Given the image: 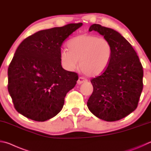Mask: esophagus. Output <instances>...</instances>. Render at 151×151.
Here are the masks:
<instances>
[{
    "instance_id": "esophagus-1",
    "label": "esophagus",
    "mask_w": 151,
    "mask_h": 151,
    "mask_svg": "<svg viewBox=\"0 0 151 151\" xmlns=\"http://www.w3.org/2000/svg\"><path fill=\"white\" fill-rule=\"evenodd\" d=\"M87 80L84 77H79L78 78V80L77 81V84H83V83H85V82H86Z\"/></svg>"
}]
</instances>
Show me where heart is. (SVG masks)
I'll list each match as a JSON object with an SVG mask.
<instances>
[{
	"instance_id": "obj_1",
	"label": "heart",
	"mask_w": 151,
	"mask_h": 151,
	"mask_svg": "<svg viewBox=\"0 0 151 151\" xmlns=\"http://www.w3.org/2000/svg\"><path fill=\"white\" fill-rule=\"evenodd\" d=\"M68 50L63 49L60 60L65 69L75 70L78 67L85 75H99L105 71L110 63L113 46L108 40L91 34H82L68 42Z\"/></svg>"
}]
</instances>
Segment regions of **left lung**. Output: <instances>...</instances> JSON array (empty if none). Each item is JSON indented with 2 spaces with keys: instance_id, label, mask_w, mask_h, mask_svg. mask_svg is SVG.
I'll list each match as a JSON object with an SVG mask.
<instances>
[{
  "instance_id": "left-lung-1",
  "label": "left lung",
  "mask_w": 151,
  "mask_h": 151,
  "mask_svg": "<svg viewBox=\"0 0 151 151\" xmlns=\"http://www.w3.org/2000/svg\"><path fill=\"white\" fill-rule=\"evenodd\" d=\"M98 32L113 46L108 67L91 79L93 92L87 102L92 113L106 122H115L137 108L143 84V70L132 46L119 32L94 24L89 32Z\"/></svg>"
}]
</instances>
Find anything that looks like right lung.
<instances>
[{
  "mask_svg": "<svg viewBox=\"0 0 151 151\" xmlns=\"http://www.w3.org/2000/svg\"><path fill=\"white\" fill-rule=\"evenodd\" d=\"M83 23L41 30L18 47L8 69V90L18 113L36 122L58 114L67 93L76 84L77 73L65 70L61 47Z\"/></svg>",
  "mask_w": 151,
  "mask_h": 151,
  "instance_id": "right-lung-1",
  "label": "right lung"
}]
</instances>
